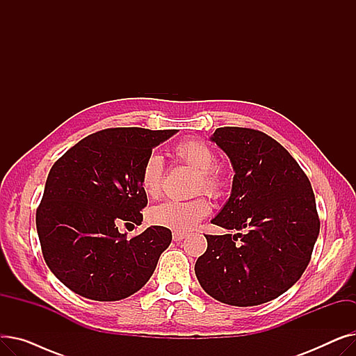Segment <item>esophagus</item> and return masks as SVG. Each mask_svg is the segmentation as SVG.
I'll list each match as a JSON object with an SVG mask.
<instances>
[{"label":"esophagus","mask_w":356,"mask_h":356,"mask_svg":"<svg viewBox=\"0 0 356 356\" xmlns=\"http://www.w3.org/2000/svg\"><path fill=\"white\" fill-rule=\"evenodd\" d=\"M186 236V234H183V232H173V239L176 241V242H180V241H183Z\"/></svg>","instance_id":"34e87169"}]
</instances>
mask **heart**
<instances>
[{
	"label": "heart",
	"mask_w": 356,
	"mask_h": 356,
	"mask_svg": "<svg viewBox=\"0 0 356 356\" xmlns=\"http://www.w3.org/2000/svg\"><path fill=\"white\" fill-rule=\"evenodd\" d=\"M173 156L196 170L195 193L203 192L212 197L220 196L227 189L228 177L223 168L215 164L213 149L202 140L189 138L177 143L173 147ZM164 165L161 157L149 154L140 175L141 191L148 197H159L163 188ZM211 207L204 197H195L192 200H167L149 211V220L154 225L173 229L176 232L192 231L197 223L207 218Z\"/></svg>",
	"instance_id": "obj_1"
}]
</instances>
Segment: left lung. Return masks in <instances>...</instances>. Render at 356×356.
Listing matches in <instances>:
<instances>
[{
  "label": "left lung",
  "instance_id": "8db88e82",
  "mask_svg": "<svg viewBox=\"0 0 356 356\" xmlns=\"http://www.w3.org/2000/svg\"><path fill=\"white\" fill-rule=\"evenodd\" d=\"M234 165L232 192L212 223L238 234L204 235L195 264L202 289L231 306H258L302 277L319 235L312 184L287 149L258 129L216 128Z\"/></svg>",
  "mask_w": 356,
  "mask_h": 356
}]
</instances>
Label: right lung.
Masks as SVG:
<instances>
[{
  "mask_svg": "<svg viewBox=\"0 0 356 356\" xmlns=\"http://www.w3.org/2000/svg\"><path fill=\"white\" fill-rule=\"evenodd\" d=\"M173 134L176 129H102L74 144L50 168L35 227L47 267L72 291L115 302L153 275L172 231L149 227L127 238L118 225H141L147 207L141 167Z\"/></svg>",
  "mask_w": 356,
  "mask_h": 356,
  "instance_id": "1",
  "label": "right lung"
}]
</instances>
